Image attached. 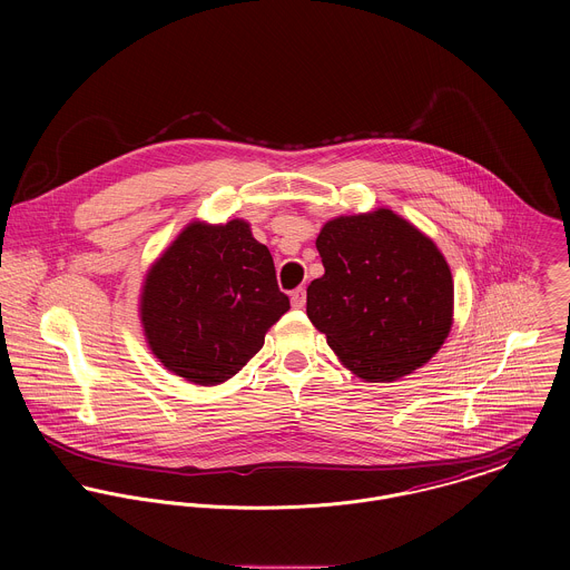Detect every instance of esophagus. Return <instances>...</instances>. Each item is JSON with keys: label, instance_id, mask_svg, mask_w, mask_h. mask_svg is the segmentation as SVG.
Wrapping results in <instances>:
<instances>
[{"label": "esophagus", "instance_id": "1", "mask_svg": "<svg viewBox=\"0 0 570 570\" xmlns=\"http://www.w3.org/2000/svg\"><path fill=\"white\" fill-rule=\"evenodd\" d=\"M305 298H307L305 287L294 289V292H292V307H294V309H303V307H305Z\"/></svg>", "mask_w": 570, "mask_h": 570}]
</instances>
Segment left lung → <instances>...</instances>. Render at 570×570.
Returning a JSON list of instances; mask_svg holds the SVG:
<instances>
[{"label":"left lung","mask_w":570,"mask_h":570,"mask_svg":"<svg viewBox=\"0 0 570 570\" xmlns=\"http://www.w3.org/2000/svg\"><path fill=\"white\" fill-rule=\"evenodd\" d=\"M325 274L307 316L340 364L364 382H397L428 364L454 323V281L436 244L391 208L328 219Z\"/></svg>","instance_id":"8db88e82"}]
</instances>
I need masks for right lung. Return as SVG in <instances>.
Returning <instances> with one entry per match:
<instances>
[{"instance_id":"add662e5","label":"right lung","mask_w":570,"mask_h":570,"mask_svg":"<svg viewBox=\"0 0 570 570\" xmlns=\"http://www.w3.org/2000/svg\"><path fill=\"white\" fill-rule=\"evenodd\" d=\"M138 309L147 346L166 371L217 386L263 348L289 298L245 219H195L147 269Z\"/></svg>"}]
</instances>
